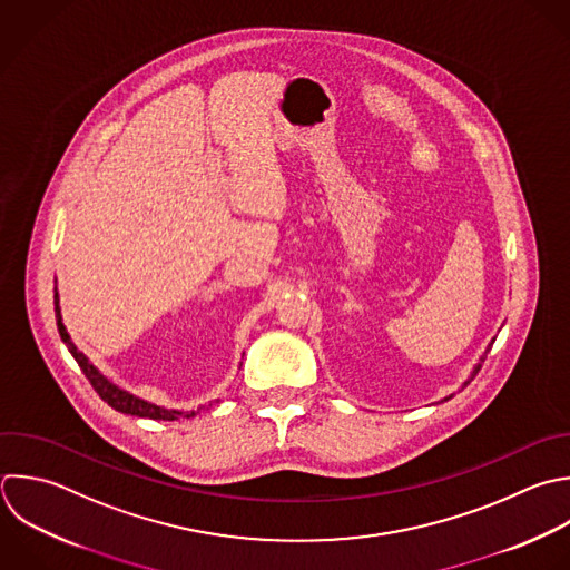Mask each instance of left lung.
Returning <instances> with one entry per match:
<instances>
[{"label": "left lung", "mask_w": 570, "mask_h": 570, "mask_svg": "<svg viewBox=\"0 0 570 570\" xmlns=\"http://www.w3.org/2000/svg\"><path fill=\"white\" fill-rule=\"evenodd\" d=\"M492 343H494V338H492V341H490V343H488V347H485V350H483V354H481V356H479V363H474V367H472V372H470V376H468V379H465V381H463V383H461V390H463V387H465V385H468V383H470V381H472V379H474V376H476V372H479V370H481V363H483V361H485V356H488V352H490V347H492ZM452 396H454V394H448V396H443V399H441V401H439V403H443V401H450V399H452Z\"/></svg>", "instance_id": "left-lung-1"}]
</instances>
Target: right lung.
Instances as JSON below:
<instances>
[{"label":"right lung","mask_w":570,"mask_h":570,"mask_svg":"<svg viewBox=\"0 0 570 570\" xmlns=\"http://www.w3.org/2000/svg\"><path fill=\"white\" fill-rule=\"evenodd\" d=\"M56 321H58V330H60V336L65 341V345L69 347L71 356L78 361V365L82 367V372L87 374V379L91 381L94 390L100 394L102 401H107L114 410L122 412V414H131V416H142V419H154V421H178V419H191L196 416L200 410L205 407H212L214 401L205 403V405H198V407H191V410H180V407H165V405H158V403H151L142 396H136L134 392H127L122 390L120 385H116L114 381H109L91 361L85 352L78 350V345L71 341V334L67 332V325L62 323V307H60V294H58V287H56Z\"/></svg>","instance_id":"right-lung-1"}]
</instances>
